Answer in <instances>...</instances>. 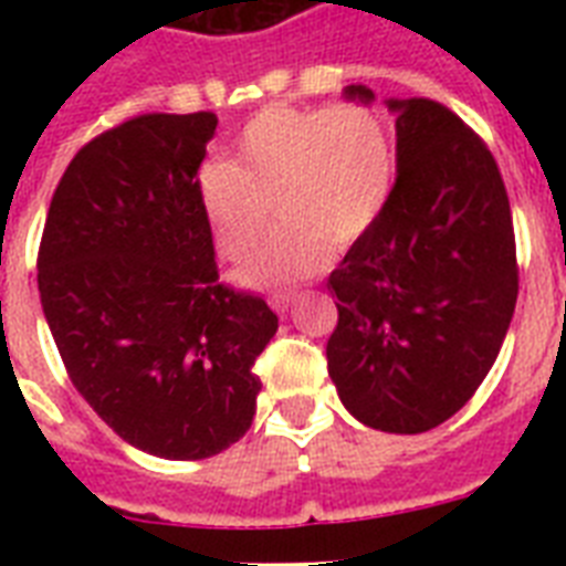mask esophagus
Instances as JSON below:
<instances>
[{
    "label": "esophagus",
    "mask_w": 566,
    "mask_h": 566,
    "mask_svg": "<svg viewBox=\"0 0 566 566\" xmlns=\"http://www.w3.org/2000/svg\"><path fill=\"white\" fill-rule=\"evenodd\" d=\"M293 300H296V293H273V296H270V305H273L279 314H284V311L291 308Z\"/></svg>",
    "instance_id": "esophagus-1"
}]
</instances>
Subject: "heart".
Here are the masks:
<instances>
[{"mask_svg":"<svg viewBox=\"0 0 566 566\" xmlns=\"http://www.w3.org/2000/svg\"><path fill=\"white\" fill-rule=\"evenodd\" d=\"M394 179V140L373 108L270 105L243 126L231 164H205L196 193L229 261L255 252L275 211L279 229L240 273L252 287H273L319 273L328 247L358 243L385 211Z\"/></svg>","mask_w":566,"mask_h":566,"instance_id":"b5f03b06","label":"heart"}]
</instances>
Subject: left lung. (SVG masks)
Segmentation results:
<instances>
[{"mask_svg": "<svg viewBox=\"0 0 566 566\" xmlns=\"http://www.w3.org/2000/svg\"><path fill=\"white\" fill-rule=\"evenodd\" d=\"M370 102L367 87H346ZM396 181L378 222L328 275V376L355 420L420 434L479 390L520 291L505 181L473 128L434 99H390Z\"/></svg>", "mask_w": 566, "mask_h": 566, "instance_id": "obj_1", "label": "left lung"}]
</instances>
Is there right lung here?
<instances>
[{
    "label": "right lung",
    "instance_id": "right-lung-1",
    "mask_svg": "<svg viewBox=\"0 0 566 566\" xmlns=\"http://www.w3.org/2000/svg\"><path fill=\"white\" fill-rule=\"evenodd\" d=\"M217 117L137 114L84 144L38 252L49 332L75 390L132 447L211 458L252 426V373L279 328L220 282L196 176Z\"/></svg>",
    "mask_w": 566,
    "mask_h": 566
}]
</instances>
